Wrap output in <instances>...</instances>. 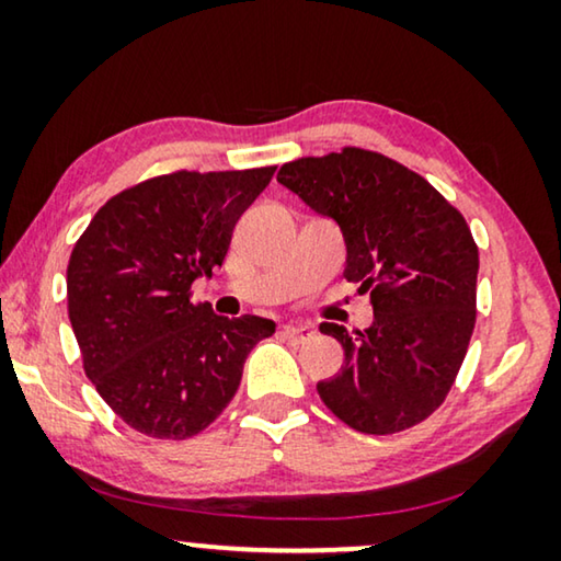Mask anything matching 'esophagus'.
Listing matches in <instances>:
<instances>
[{
    "label": "esophagus",
    "mask_w": 561,
    "mask_h": 561,
    "mask_svg": "<svg viewBox=\"0 0 561 561\" xmlns=\"http://www.w3.org/2000/svg\"><path fill=\"white\" fill-rule=\"evenodd\" d=\"M313 334H317V332H313V329L306 327V324H286V327H283V336H286L288 342H296V344L313 340Z\"/></svg>",
    "instance_id": "1"
}]
</instances>
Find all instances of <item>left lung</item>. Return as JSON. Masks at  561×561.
Here are the masks:
<instances>
[{
  "mask_svg": "<svg viewBox=\"0 0 561 561\" xmlns=\"http://www.w3.org/2000/svg\"><path fill=\"white\" fill-rule=\"evenodd\" d=\"M278 183L340 227L344 278L370 290L363 332L319 327L344 350L340 373L317 382L321 401L363 434L432 416L474 329L480 260L465 217L419 173L359 148L286 163Z\"/></svg>",
  "mask_w": 561,
  "mask_h": 561,
  "instance_id": "8db88e82",
  "label": "left lung"
}]
</instances>
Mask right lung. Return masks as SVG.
Returning a JSON list of instances; mask_svg holds the SVG:
<instances>
[{
    "instance_id": "obj_1",
    "label": "right lung",
    "mask_w": 561,
    "mask_h": 561,
    "mask_svg": "<svg viewBox=\"0 0 561 561\" xmlns=\"http://www.w3.org/2000/svg\"><path fill=\"white\" fill-rule=\"evenodd\" d=\"M275 168L142 181L94 214L68 260V319L106 405L152 439L204 432L275 321L217 317L191 283L221 265L242 211Z\"/></svg>"
}]
</instances>
